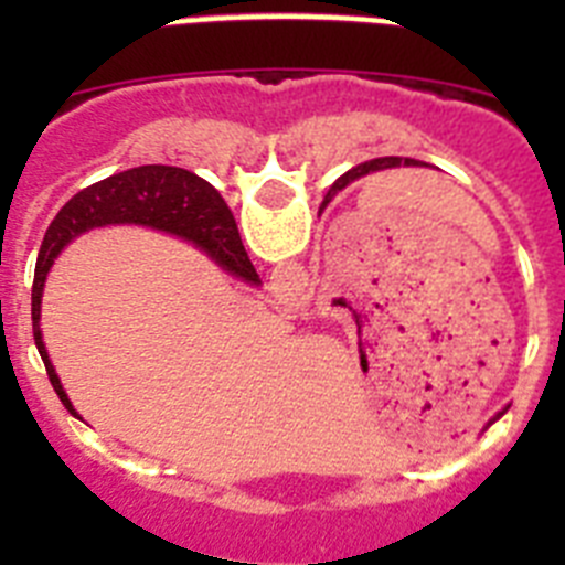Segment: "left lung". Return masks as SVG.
<instances>
[{
  "instance_id": "left-lung-1",
  "label": "left lung",
  "mask_w": 565,
  "mask_h": 565,
  "mask_svg": "<svg viewBox=\"0 0 565 565\" xmlns=\"http://www.w3.org/2000/svg\"><path fill=\"white\" fill-rule=\"evenodd\" d=\"M398 163H402V158H373V161L359 163V167H353L351 172H344L342 178H339V181L333 183L331 189H328V198H326V201H331V198H337V194L342 192V189H348L353 181H359V178H367V174L382 172V169H393V167H398ZM411 163H413L411 158H404V167H411Z\"/></svg>"
}]
</instances>
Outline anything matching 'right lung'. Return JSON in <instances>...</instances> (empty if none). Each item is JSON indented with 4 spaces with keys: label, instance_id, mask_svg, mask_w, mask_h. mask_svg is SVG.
Segmentation results:
<instances>
[{
    "label": "right lung",
    "instance_id": "add662e5",
    "mask_svg": "<svg viewBox=\"0 0 565 565\" xmlns=\"http://www.w3.org/2000/svg\"><path fill=\"white\" fill-rule=\"evenodd\" d=\"M113 223H138V226L178 234V237L203 248L214 263H221L234 277L254 282V286L259 282L252 259L243 248V239H239L232 209L226 206V201L212 183L198 178L194 172L178 167H138L109 174L104 181L73 194L44 234L36 274H33V294H30L33 339H36V348L42 353L44 367H47L50 384L70 413L76 411H73L56 371H53V362L44 351L42 331H39L44 279H47L53 259L58 257V252L67 246L70 239L89 232V228L113 226Z\"/></svg>",
    "mask_w": 565,
    "mask_h": 565
}]
</instances>
